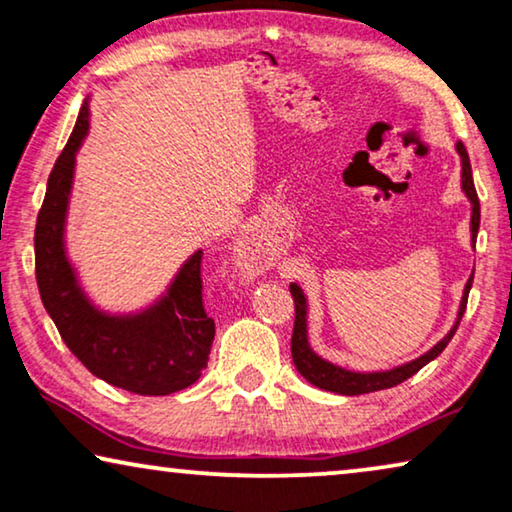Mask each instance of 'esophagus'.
Returning <instances> with one entry per match:
<instances>
[{"label": "esophagus", "mask_w": 512, "mask_h": 512, "mask_svg": "<svg viewBox=\"0 0 512 512\" xmlns=\"http://www.w3.org/2000/svg\"><path fill=\"white\" fill-rule=\"evenodd\" d=\"M237 251H240V261H242V265L249 272L261 270L263 265H265V251H263V247L258 242L244 240V242H240V247H237Z\"/></svg>", "instance_id": "34e87169"}]
</instances>
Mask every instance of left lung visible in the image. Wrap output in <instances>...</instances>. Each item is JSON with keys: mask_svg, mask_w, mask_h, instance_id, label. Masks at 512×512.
<instances>
[{"mask_svg": "<svg viewBox=\"0 0 512 512\" xmlns=\"http://www.w3.org/2000/svg\"><path fill=\"white\" fill-rule=\"evenodd\" d=\"M457 151H459V156H461V186H464L466 195L473 202L471 233H473V240H475V237H478V228H480V200H478V193H475L471 160H468L466 146L459 142L457 144ZM471 284H473V275L466 282V291H464V298H461V307H459V319H457V324L452 326V331L447 333L445 338L440 340L438 345L431 349V352H426L424 356H419V359H415V361L405 363V366H401V368L387 370V373H352V370L338 368V366H333V363L319 359V356L310 349V345H307V324H305L307 307H305V296H303V291H300L296 284H291L293 307H296V319H293V335H291L293 363H296L298 373L303 375L307 382L314 384V387H319V389L333 391V394L359 396V394H370V391H380V389L396 387V384H401V382L408 380V377L415 375L417 370H422L426 363L436 359V356L447 347V342L452 340V335L459 328V321H461V317H464V312H466L468 291H471Z\"/></svg>", "mask_w": 512, "mask_h": 512, "instance_id": "8db88e82", "label": "left lung"}]
</instances>
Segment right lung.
<instances>
[{
  "mask_svg": "<svg viewBox=\"0 0 512 512\" xmlns=\"http://www.w3.org/2000/svg\"><path fill=\"white\" fill-rule=\"evenodd\" d=\"M86 130L88 109L83 107L55 160L37 216L34 272L41 303L69 352L90 373L132 394H174L202 375L214 342V319L202 305V251L181 268L170 293L149 312L116 319L88 303L62 247L74 158Z\"/></svg>",
  "mask_w": 512,
  "mask_h": 512,
  "instance_id": "1",
  "label": "right lung"
}]
</instances>
